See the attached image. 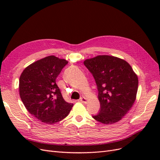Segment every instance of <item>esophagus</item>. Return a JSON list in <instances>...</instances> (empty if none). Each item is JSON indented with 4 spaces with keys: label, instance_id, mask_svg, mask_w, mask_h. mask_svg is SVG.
<instances>
[{
    "label": "esophagus",
    "instance_id": "34e87169",
    "mask_svg": "<svg viewBox=\"0 0 160 160\" xmlns=\"http://www.w3.org/2000/svg\"><path fill=\"white\" fill-rule=\"evenodd\" d=\"M79 101L83 103H87V102H88V100H87V99L85 98H84V97H82Z\"/></svg>",
    "mask_w": 160,
    "mask_h": 160
}]
</instances>
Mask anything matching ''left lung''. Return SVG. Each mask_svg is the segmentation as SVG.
Instances as JSON below:
<instances>
[{"instance_id":"8db88e82","label":"left lung","mask_w":160,"mask_h":160,"mask_svg":"<svg viewBox=\"0 0 160 160\" xmlns=\"http://www.w3.org/2000/svg\"><path fill=\"white\" fill-rule=\"evenodd\" d=\"M98 89L99 112L93 119L103 124L119 122L136 99L138 78L127 61L109 55H98L84 61Z\"/></svg>"}]
</instances>
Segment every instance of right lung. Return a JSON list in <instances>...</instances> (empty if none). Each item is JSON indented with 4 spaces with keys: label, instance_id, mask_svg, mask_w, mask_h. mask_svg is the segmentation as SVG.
<instances>
[{
    "label": "right lung",
    "instance_id": "1",
    "mask_svg": "<svg viewBox=\"0 0 160 160\" xmlns=\"http://www.w3.org/2000/svg\"><path fill=\"white\" fill-rule=\"evenodd\" d=\"M68 61L54 55L32 62L19 79V94L31 115L42 123L55 124L69 113L72 103L62 98L56 79Z\"/></svg>",
    "mask_w": 160,
    "mask_h": 160
}]
</instances>
